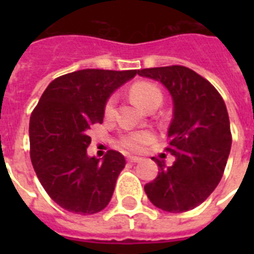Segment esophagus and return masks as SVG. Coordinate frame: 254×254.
<instances>
[{"mask_svg": "<svg viewBox=\"0 0 254 254\" xmlns=\"http://www.w3.org/2000/svg\"><path fill=\"white\" fill-rule=\"evenodd\" d=\"M142 159L138 158V157H127V162L130 163H137V162H141Z\"/></svg>", "mask_w": 254, "mask_h": 254, "instance_id": "obj_1", "label": "esophagus"}]
</instances>
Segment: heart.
<instances>
[{
  "mask_svg": "<svg viewBox=\"0 0 254 254\" xmlns=\"http://www.w3.org/2000/svg\"><path fill=\"white\" fill-rule=\"evenodd\" d=\"M130 95L134 99V101L142 108H147L153 104H161L162 101V92L150 81H137L131 85ZM116 104V97L112 96L107 100L105 107H104V113L107 116L113 113ZM153 141V135L147 131H135V133H129V134L123 135L120 138V145L130 151H141L145 147V145L150 143Z\"/></svg>",
  "mask_w": 254,
  "mask_h": 254,
  "instance_id": "heart-1",
  "label": "heart"
}]
</instances>
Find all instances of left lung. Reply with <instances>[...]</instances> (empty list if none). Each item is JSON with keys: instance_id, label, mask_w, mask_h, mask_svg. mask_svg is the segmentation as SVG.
Masks as SVG:
<instances>
[{"instance_id": "left-lung-1", "label": "left lung", "mask_w": 254, "mask_h": 254, "mask_svg": "<svg viewBox=\"0 0 254 254\" xmlns=\"http://www.w3.org/2000/svg\"><path fill=\"white\" fill-rule=\"evenodd\" d=\"M139 76L161 81L174 103L169 146L171 166L153 158L158 177L145 186L149 200L166 212L193 209L213 192L224 174L232 134L223 97L207 79L185 65L138 69Z\"/></svg>"}]
</instances>
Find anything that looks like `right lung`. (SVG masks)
<instances>
[{
	"mask_svg": "<svg viewBox=\"0 0 254 254\" xmlns=\"http://www.w3.org/2000/svg\"><path fill=\"white\" fill-rule=\"evenodd\" d=\"M137 69H80L57 77L30 117V158L37 177L57 204L79 215L100 212L111 201L125 158L107 151L88 157L89 129L101 124L108 97Z\"/></svg>",
	"mask_w": 254,
	"mask_h": 254,
	"instance_id": "right-lung-1",
	"label": "right lung"
}]
</instances>
